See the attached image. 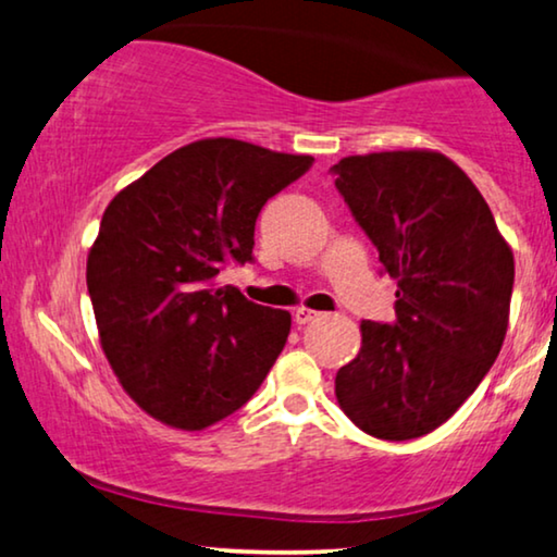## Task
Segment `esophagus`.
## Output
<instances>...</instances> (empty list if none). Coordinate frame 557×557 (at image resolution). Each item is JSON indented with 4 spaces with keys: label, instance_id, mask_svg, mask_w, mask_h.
I'll return each mask as SVG.
<instances>
[{
    "label": "esophagus",
    "instance_id": "1",
    "mask_svg": "<svg viewBox=\"0 0 557 557\" xmlns=\"http://www.w3.org/2000/svg\"><path fill=\"white\" fill-rule=\"evenodd\" d=\"M318 318H320L318 310H310V308H297V310H295V323H297V325L312 323V320H318Z\"/></svg>",
    "mask_w": 557,
    "mask_h": 557
}]
</instances>
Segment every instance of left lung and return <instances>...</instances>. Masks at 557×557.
Wrapping results in <instances>:
<instances>
[{
    "label": "left lung",
    "mask_w": 557,
    "mask_h": 557,
    "mask_svg": "<svg viewBox=\"0 0 557 557\" xmlns=\"http://www.w3.org/2000/svg\"><path fill=\"white\" fill-rule=\"evenodd\" d=\"M360 230L396 280V320H363L360 354L335 375L366 434L406 442L442 426L503 348L512 249L480 189L436 151L348 156L331 169Z\"/></svg>",
    "instance_id": "obj_1"
}]
</instances>
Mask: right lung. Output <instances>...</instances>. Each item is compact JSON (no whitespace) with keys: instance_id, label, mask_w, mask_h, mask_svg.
<instances>
[{"instance_id":"obj_1","label":"right lung","mask_w":557,"mask_h":557,"mask_svg":"<svg viewBox=\"0 0 557 557\" xmlns=\"http://www.w3.org/2000/svg\"><path fill=\"white\" fill-rule=\"evenodd\" d=\"M312 161L203 138L108 203L88 255V293L108 363L153 419L201 432L242 409L270 373L289 312L219 287L216 275L252 262L262 207Z\"/></svg>"}]
</instances>
